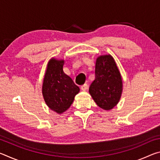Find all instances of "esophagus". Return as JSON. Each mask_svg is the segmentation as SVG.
<instances>
[{"mask_svg": "<svg viewBox=\"0 0 160 160\" xmlns=\"http://www.w3.org/2000/svg\"><path fill=\"white\" fill-rule=\"evenodd\" d=\"M80 88H81V90H82V91H85V90H87L88 89V85L87 83H85V84H84V85H82V86L80 87Z\"/></svg>", "mask_w": 160, "mask_h": 160, "instance_id": "34e87169", "label": "esophagus"}]
</instances>
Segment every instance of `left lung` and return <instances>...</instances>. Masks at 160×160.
I'll return each instance as SVG.
<instances>
[{"mask_svg": "<svg viewBox=\"0 0 160 160\" xmlns=\"http://www.w3.org/2000/svg\"><path fill=\"white\" fill-rule=\"evenodd\" d=\"M89 92L96 104L103 109H112L118 104L122 93V79L111 55L97 58L95 79L90 85Z\"/></svg>", "mask_w": 160, "mask_h": 160, "instance_id": "8db88e82", "label": "left lung"}]
</instances>
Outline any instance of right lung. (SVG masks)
I'll use <instances>...</instances> for the list:
<instances>
[{
    "mask_svg": "<svg viewBox=\"0 0 160 160\" xmlns=\"http://www.w3.org/2000/svg\"><path fill=\"white\" fill-rule=\"evenodd\" d=\"M63 60L51 59L42 86L46 104L51 110L62 113L72 104L80 88L63 72Z\"/></svg>",
    "mask_w": 160,
    "mask_h": 160,
    "instance_id": "right-lung-1",
    "label": "right lung"
}]
</instances>
